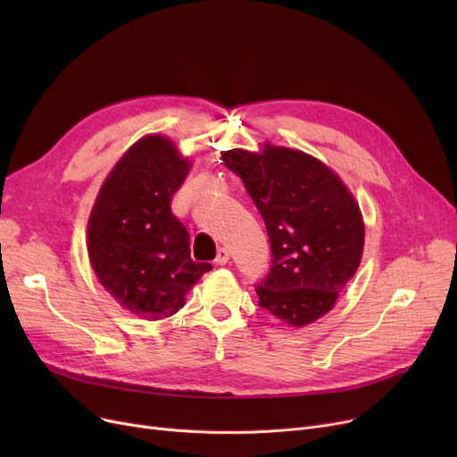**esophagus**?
<instances>
[{
	"label": "esophagus",
	"instance_id": "obj_1",
	"mask_svg": "<svg viewBox=\"0 0 457 457\" xmlns=\"http://www.w3.org/2000/svg\"><path fill=\"white\" fill-rule=\"evenodd\" d=\"M228 261H229V252L226 248H219V252H216V257H214L216 265H226Z\"/></svg>",
	"mask_w": 457,
	"mask_h": 457
}]
</instances>
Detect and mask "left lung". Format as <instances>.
Instances as JSON below:
<instances>
[{
    "instance_id": "left-lung-1",
    "label": "left lung",
    "mask_w": 457,
    "mask_h": 457,
    "mask_svg": "<svg viewBox=\"0 0 457 457\" xmlns=\"http://www.w3.org/2000/svg\"><path fill=\"white\" fill-rule=\"evenodd\" d=\"M222 161L267 226L272 267L255 285L259 305L296 328L326 315L363 255L365 226L350 190L324 162L291 148L228 150Z\"/></svg>"
}]
</instances>
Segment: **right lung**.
<instances>
[{"label":"right lung","mask_w":457,"mask_h":457,"mask_svg":"<svg viewBox=\"0 0 457 457\" xmlns=\"http://www.w3.org/2000/svg\"><path fill=\"white\" fill-rule=\"evenodd\" d=\"M188 168L170 140L144 137L116 162L90 212L92 269L140 319L178 313L185 293L211 270L190 259L188 231L170 207Z\"/></svg>","instance_id":"obj_1"}]
</instances>
